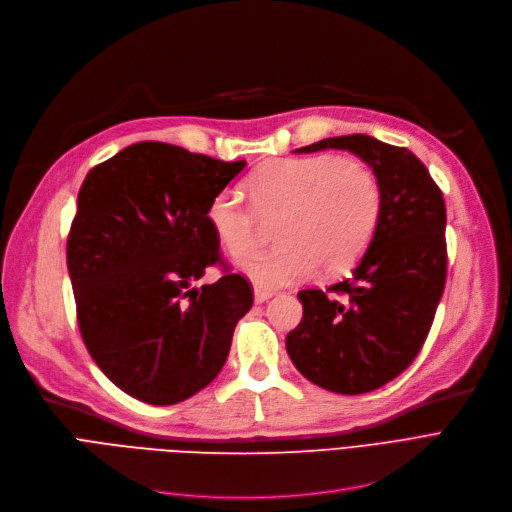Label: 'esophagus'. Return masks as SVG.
I'll return each instance as SVG.
<instances>
[{"label":"esophagus","mask_w":512,"mask_h":512,"mask_svg":"<svg viewBox=\"0 0 512 512\" xmlns=\"http://www.w3.org/2000/svg\"><path fill=\"white\" fill-rule=\"evenodd\" d=\"M269 298H273V291L271 289H264V287H254V300L256 304H262Z\"/></svg>","instance_id":"34e87169"}]
</instances>
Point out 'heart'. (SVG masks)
I'll list each match as a JSON object with an SVG mask.
<instances>
[{
  "label": "heart",
  "instance_id": "obj_1",
  "mask_svg": "<svg viewBox=\"0 0 512 512\" xmlns=\"http://www.w3.org/2000/svg\"><path fill=\"white\" fill-rule=\"evenodd\" d=\"M246 187L252 204L223 189L210 200L206 221L223 248L241 258L256 248L258 216L281 214L279 246L241 262V271L264 289L296 283L316 264L327 275L348 271L369 248L381 216L379 179L354 158H275L256 168Z\"/></svg>",
  "mask_w": 512,
  "mask_h": 512
}]
</instances>
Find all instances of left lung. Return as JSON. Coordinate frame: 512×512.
<instances>
[{
    "instance_id": "1",
    "label": "left lung",
    "mask_w": 512,
    "mask_h": 512,
    "mask_svg": "<svg viewBox=\"0 0 512 512\" xmlns=\"http://www.w3.org/2000/svg\"><path fill=\"white\" fill-rule=\"evenodd\" d=\"M329 148L373 168L381 216L350 279L298 291L304 316L285 348L308 381L356 396L396 379L425 344L446 285V204L427 166L406 148L354 133L296 152Z\"/></svg>"
}]
</instances>
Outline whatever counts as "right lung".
<instances>
[{
    "mask_svg": "<svg viewBox=\"0 0 512 512\" xmlns=\"http://www.w3.org/2000/svg\"><path fill=\"white\" fill-rule=\"evenodd\" d=\"M246 160L139 141L93 166L77 200L66 262L83 342L125 394L156 406L204 389L227 360L252 283L223 260L206 208ZM224 277L193 288L208 265Z\"/></svg>",
    "mask_w": 512,
    "mask_h": 512,
    "instance_id": "1",
    "label": "right lung"
}]
</instances>
